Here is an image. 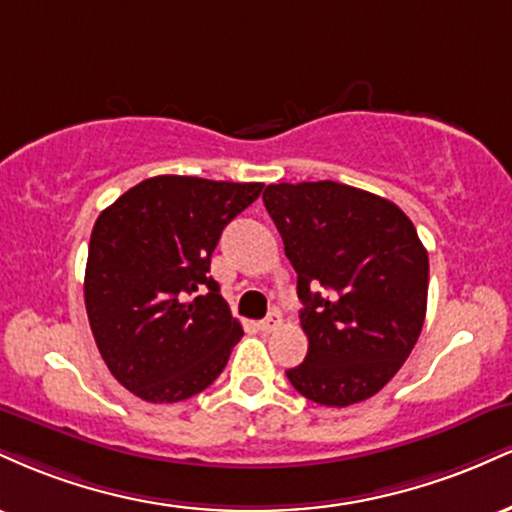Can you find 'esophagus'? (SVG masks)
Returning <instances> with one entry per match:
<instances>
[{"mask_svg": "<svg viewBox=\"0 0 512 512\" xmlns=\"http://www.w3.org/2000/svg\"><path fill=\"white\" fill-rule=\"evenodd\" d=\"M279 325H281V315H279V313H269V315L264 317V320L260 322V330H262V332H274Z\"/></svg>", "mask_w": 512, "mask_h": 512, "instance_id": "34e87169", "label": "esophagus"}]
</instances>
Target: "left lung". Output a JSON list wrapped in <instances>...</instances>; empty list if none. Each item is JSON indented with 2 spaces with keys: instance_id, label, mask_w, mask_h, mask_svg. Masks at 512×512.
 <instances>
[{
  "instance_id": "1",
  "label": "left lung",
  "mask_w": 512,
  "mask_h": 512,
  "mask_svg": "<svg viewBox=\"0 0 512 512\" xmlns=\"http://www.w3.org/2000/svg\"><path fill=\"white\" fill-rule=\"evenodd\" d=\"M298 274L308 354L286 378L305 399L349 407L407 361L426 317L428 252L397 204L334 180L264 190Z\"/></svg>"
}]
</instances>
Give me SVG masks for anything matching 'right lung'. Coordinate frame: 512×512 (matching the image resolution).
Segmentation results:
<instances>
[{
    "label": "right lung",
    "instance_id": "right-lung-1",
    "mask_svg": "<svg viewBox=\"0 0 512 512\" xmlns=\"http://www.w3.org/2000/svg\"><path fill=\"white\" fill-rule=\"evenodd\" d=\"M262 182L156 175L101 211L84 276L93 339L117 383L154 404L207 390L243 327L209 276L221 231Z\"/></svg>",
    "mask_w": 512,
    "mask_h": 512
}]
</instances>
